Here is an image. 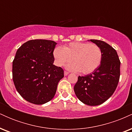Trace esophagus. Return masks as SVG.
Returning <instances> with one entry per match:
<instances>
[{"instance_id": "obj_1", "label": "esophagus", "mask_w": 132, "mask_h": 132, "mask_svg": "<svg viewBox=\"0 0 132 132\" xmlns=\"http://www.w3.org/2000/svg\"><path fill=\"white\" fill-rule=\"evenodd\" d=\"M64 76H67L68 74H69V72H68V71H64Z\"/></svg>"}]
</instances>
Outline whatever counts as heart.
Wrapping results in <instances>:
<instances>
[{
  "label": "heart",
  "instance_id": "b5f03b06",
  "mask_svg": "<svg viewBox=\"0 0 132 132\" xmlns=\"http://www.w3.org/2000/svg\"><path fill=\"white\" fill-rule=\"evenodd\" d=\"M55 63L62 66L73 61L68 69L83 75H88L99 67L102 60V51L98 45L90 43L72 42L63 48L57 46L53 51Z\"/></svg>",
  "mask_w": 132,
  "mask_h": 132
}]
</instances>
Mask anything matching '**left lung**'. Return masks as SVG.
<instances>
[{"mask_svg":"<svg viewBox=\"0 0 132 132\" xmlns=\"http://www.w3.org/2000/svg\"><path fill=\"white\" fill-rule=\"evenodd\" d=\"M102 51V63L90 75L79 76L74 90L82 102L98 105L105 102L115 92L120 75V61L114 48L101 40H90Z\"/></svg>","mask_w":132,"mask_h":132,"instance_id":"left-lung-1","label":"left lung"}]
</instances>
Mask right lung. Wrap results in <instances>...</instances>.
<instances>
[{
    "label": "right lung",
    "instance_id": "obj_1",
    "mask_svg": "<svg viewBox=\"0 0 132 132\" xmlns=\"http://www.w3.org/2000/svg\"><path fill=\"white\" fill-rule=\"evenodd\" d=\"M56 43L31 40L16 51L12 64V78L20 95L30 103L45 104L54 97L64 70L53 64Z\"/></svg>",
    "mask_w": 132,
    "mask_h": 132
}]
</instances>
